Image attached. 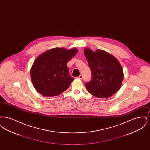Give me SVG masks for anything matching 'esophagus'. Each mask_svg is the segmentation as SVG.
<instances>
[{"label": "esophagus", "instance_id": "esophagus-1", "mask_svg": "<svg viewBox=\"0 0 150 150\" xmlns=\"http://www.w3.org/2000/svg\"><path fill=\"white\" fill-rule=\"evenodd\" d=\"M83 78V75H79V76L78 78L80 79H81Z\"/></svg>", "mask_w": 150, "mask_h": 150}]
</instances>
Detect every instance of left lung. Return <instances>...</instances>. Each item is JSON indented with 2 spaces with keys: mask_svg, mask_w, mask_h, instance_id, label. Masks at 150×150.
<instances>
[{
  "mask_svg": "<svg viewBox=\"0 0 150 150\" xmlns=\"http://www.w3.org/2000/svg\"><path fill=\"white\" fill-rule=\"evenodd\" d=\"M84 54L92 75L91 81L85 83L87 91L98 98H108L116 93L124 78L117 59L100 50L85 49Z\"/></svg>",
  "mask_w": 150,
  "mask_h": 150,
  "instance_id": "1",
  "label": "left lung"
}]
</instances>
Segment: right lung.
<instances>
[{
    "mask_svg": "<svg viewBox=\"0 0 150 150\" xmlns=\"http://www.w3.org/2000/svg\"><path fill=\"white\" fill-rule=\"evenodd\" d=\"M78 52L75 48H54L38 57L31 69V81L36 90L43 96H56L65 91L74 78L67 64Z\"/></svg>",
    "mask_w": 150,
    "mask_h": 150,
    "instance_id": "obj_1",
    "label": "right lung"
}]
</instances>
